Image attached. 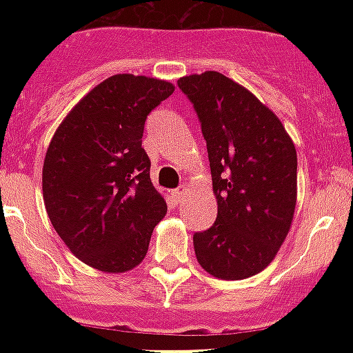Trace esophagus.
Listing matches in <instances>:
<instances>
[{"label":"esophagus","instance_id":"34e87169","mask_svg":"<svg viewBox=\"0 0 353 353\" xmlns=\"http://www.w3.org/2000/svg\"><path fill=\"white\" fill-rule=\"evenodd\" d=\"M185 192H187V190H185V187L174 190V198H176V201H181V199L185 198Z\"/></svg>","mask_w":353,"mask_h":353}]
</instances>
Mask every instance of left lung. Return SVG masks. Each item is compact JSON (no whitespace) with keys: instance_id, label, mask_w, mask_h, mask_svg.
Masks as SVG:
<instances>
[{"instance_id":"8db88e82","label":"left lung","mask_w":353,"mask_h":353,"mask_svg":"<svg viewBox=\"0 0 353 353\" xmlns=\"http://www.w3.org/2000/svg\"><path fill=\"white\" fill-rule=\"evenodd\" d=\"M207 141L214 225L194 234L199 265L241 280L273 262L296 205V150L280 119L251 91L218 71L177 80Z\"/></svg>"}]
</instances>
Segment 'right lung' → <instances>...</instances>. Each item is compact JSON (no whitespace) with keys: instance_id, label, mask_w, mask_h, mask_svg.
I'll use <instances>...</instances> for the list:
<instances>
[{"instance_id":"right-lung-1","label":"right lung","mask_w":353,"mask_h":353,"mask_svg":"<svg viewBox=\"0 0 353 353\" xmlns=\"http://www.w3.org/2000/svg\"><path fill=\"white\" fill-rule=\"evenodd\" d=\"M174 93L166 80L113 74L80 99L47 148L41 190L54 231L104 273L143 262L166 201L150 179L144 121Z\"/></svg>"}]
</instances>
